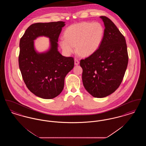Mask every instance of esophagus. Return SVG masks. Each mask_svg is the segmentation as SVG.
<instances>
[{
	"mask_svg": "<svg viewBox=\"0 0 146 146\" xmlns=\"http://www.w3.org/2000/svg\"><path fill=\"white\" fill-rule=\"evenodd\" d=\"M79 64V60H78V59H76V58H75V59H74V64H75L76 66H78Z\"/></svg>",
	"mask_w": 146,
	"mask_h": 146,
	"instance_id": "obj_1",
	"label": "esophagus"
}]
</instances>
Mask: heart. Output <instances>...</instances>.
Masks as SVG:
<instances>
[{"mask_svg":"<svg viewBox=\"0 0 146 146\" xmlns=\"http://www.w3.org/2000/svg\"><path fill=\"white\" fill-rule=\"evenodd\" d=\"M104 29L99 22H84L70 26L64 32L60 45L67 54H71L76 46L80 55L88 56L95 53L104 36Z\"/></svg>","mask_w":146,"mask_h":146,"instance_id":"heart-1","label":"heart"}]
</instances>
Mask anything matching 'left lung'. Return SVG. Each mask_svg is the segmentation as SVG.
Here are the masks:
<instances>
[{
	"label": "left lung",
	"instance_id": "obj_1",
	"mask_svg": "<svg viewBox=\"0 0 146 146\" xmlns=\"http://www.w3.org/2000/svg\"><path fill=\"white\" fill-rule=\"evenodd\" d=\"M104 25L103 40L97 51L81 60L84 86L93 97L113 93L122 82L128 63L125 37L112 21L100 16Z\"/></svg>",
	"mask_w": 146,
	"mask_h": 146
}]
</instances>
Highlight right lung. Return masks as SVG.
Returning a JSON list of instances; mask_svg holds the SVG:
<instances>
[{
    "label": "right lung",
    "mask_w": 146,
    "mask_h": 146,
    "mask_svg": "<svg viewBox=\"0 0 146 146\" xmlns=\"http://www.w3.org/2000/svg\"><path fill=\"white\" fill-rule=\"evenodd\" d=\"M65 26L63 21L36 23L25 31L20 41L19 68L27 88L35 96L51 99L59 95L64 88V78L74 67V58L58 51V39ZM44 36L50 39V48L38 53L34 40Z\"/></svg>",
    "instance_id": "1"
}]
</instances>
